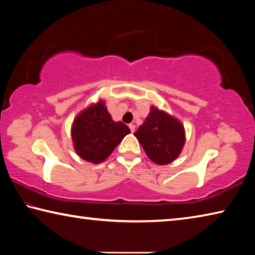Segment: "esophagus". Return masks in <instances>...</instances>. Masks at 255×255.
I'll return each mask as SVG.
<instances>
[{"mask_svg":"<svg viewBox=\"0 0 255 255\" xmlns=\"http://www.w3.org/2000/svg\"><path fill=\"white\" fill-rule=\"evenodd\" d=\"M129 129H130L131 132L135 131V125H133V124H129Z\"/></svg>","mask_w":255,"mask_h":255,"instance_id":"34e87169","label":"esophagus"}]
</instances>
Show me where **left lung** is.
Returning <instances> with one entry per match:
<instances>
[{
	"instance_id": "obj_1",
	"label": "left lung",
	"mask_w": 255,
	"mask_h": 255,
	"mask_svg": "<svg viewBox=\"0 0 255 255\" xmlns=\"http://www.w3.org/2000/svg\"><path fill=\"white\" fill-rule=\"evenodd\" d=\"M135 136L147 156L156 164H169L179 156L184 145L183 126L165 112L150 108L148 117Z\"/></svg>"
}]
</instances>
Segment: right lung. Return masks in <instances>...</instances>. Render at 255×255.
Listing matches in <instances>:
<instances>
[{"label": "right lung", "mask_w": 255, "mask_h": 255, "mask_svg": "<svg viewBox=\"0 0 255 255\" xmlns=\"http://www.w3.org/2000/svg\"><path fill=\"white\" fill-rule=\"evenodd\" d=\"M129 132L130 130L124 123H115L111 119L102 101L82 111L72 127L76 153L85 161L96 164L109 157Z\"/></svg>", "instance_id": "obj_1"}]
</instances>
